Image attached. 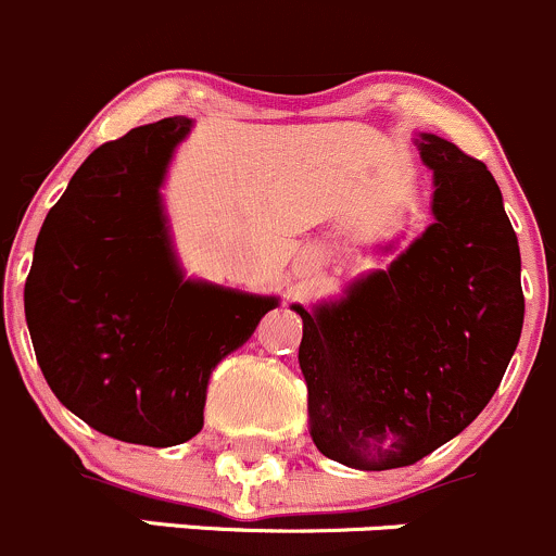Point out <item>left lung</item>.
<instances>
[{
    "instance_id": "8db88e82",
    "label": "left lung",
    "mask_w": 556,
    "mask_h": 556,
    "mask_svg": "<svg viewBox=\"0 0 556 556\" xmlns=\"http://www.w3.org/2000/svg\"><path fill=\"white\" fill-rule=\"evenodd\" d=\"M433 225L388 270L302 316L311 437L329 460H422L488 406L522 334L519 243L482 160L422 134Z\"/></svg>"
}]
</instances>
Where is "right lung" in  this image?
Here are the masks:
<instances>
[{
	"instance_id": "right-lung-1",
	"label": "right lung",
	"mask_w": 556,
	"mask_h": 556,
	"mask_svg": "<svg viewBox=\"0 0 556 556\" xmlns=\"http://www.w3.org/2000/svg\"><path fill=\"white\" fill-rule=\"evenodd\" d=\"M190 125L165 117L90 152L39 230L23 291L55 399L96 431L147 447L203 428L214 366L278 305L181 280L157 190Z\"/></svg>"
}]
</instances>
